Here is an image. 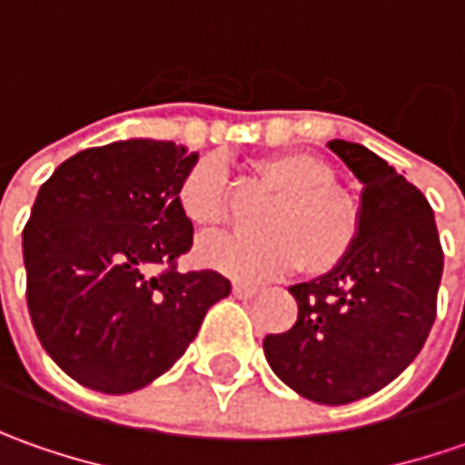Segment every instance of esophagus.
Returning a JSON list of instances; mask_svg holds the SVG:
<instances>
[{
    "label": "esophagus",
    "mask_w": 465,
    "mask_h": 465,
    "mask_svg": "<svg viewBox=\"0 0 465 465\" xmlns=\"http://www.w3.org/2000/svg\"><path fill=\"white\" fill-rule=\"evenodd\" d=\"M232 295L241 297V300H251V297L259 295V287H251V284H241V282H235V284H232Z\"/></svg>",
    "instance_id": "34e87169"
}]
</instances>
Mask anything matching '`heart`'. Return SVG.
Listing matches in <instances>:
<instances>
[{
  "label": "heart",
  "mask_w": 465,
  "mask_h": 465,
  "mask_svg": "<svg viewBox=\"0 0 465 465\" xmlns=\"http://www.w3.org/2000/svg\"><path fill=\"white\" fill-rule=\"evenodd\" d=\"M261 186L277 193L263 209L256 238L209 235L196 242V261L238 282H269L302 269L323 277L341 266L360 235V209L336 183V173L312 153L263 154L253 163ZM178 206L193 227L227 220L230 193L223 160L204 157L178 188Z\"/></svg>",
  "instance_id": "b5f03b06"
}]
</instances>
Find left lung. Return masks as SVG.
Segmentation results:
<instances>
[{"mask_svg": "<svg viewBox=\"0 0 465 465\" xmlns=\"http://www.w3.org/2000/svg\"><path fill=\"white\" fill-rule=\"evenodd\" d=\"M362 183L360 235L341 266L292 284L295 326L263 339L266 362L300 396L351 403L399 378L438 312L442 248L432 206L414 183L362 144L333 139Z\"/></svg>", "mask_w": 465, "mask_h": 465, "instance_id": "left-lung-1", "label": "left lung"}]
</instances>
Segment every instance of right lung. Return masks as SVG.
<instances>
[{"instance_id":"add662e5","label":"right lung","mask_w":465,"mask_h":465,"mask_svg":"<svg viewBox=\"0 0 465 465\" xmlns=\"http://www.w3.org/2000/svg\"><path fill=\"white\" fill-rule=\"evenodd\" d=\"M196 160L175 142H114L64 160L35 196L23 230L27 311L51 360L84 388L118 396L153 383L230 295L223 274L175 266L193 242L178 188Z\"/></svg>"}]
</instances>
